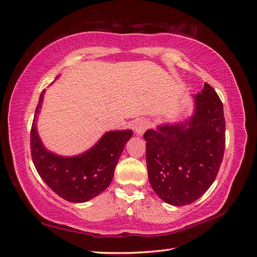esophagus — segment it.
<instances>
[{"label": "esophagus", "instance_id": "obj_1", "mask_svg": "<svg viewBox=\"0 0 257 257\" xmlns=\"http://www.w3.org/2000/svg\"><path fill=\"white\" fill-rule=\"evenodd\" d=\"M151 126V124L146 119H139L136 121L134 124V131L138 135H143L145 133V131Z\"/></svg>", "mask_w": 257, "mask_h": 257}]
</instances>
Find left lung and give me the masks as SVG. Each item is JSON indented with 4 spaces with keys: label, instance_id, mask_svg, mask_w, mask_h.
I'll use <instances>...</instances> for the list:
<instances>
[{
    "label": "left lung",
    "instance_id": "left-lung-1",
    "mask_svg": "<svg viewBox=\"0 0 257 257\" xmlns=\"http://www.w3.org/2000/svg\"><path fill=\"white\" fill-rule=\"evenodd\" d=\"M191 99L189 117L144 134L151 186L162 200L176 207L192 203L209 189L224 154L225 119L218 94L204 83L201 93Z\"/></svg>",
    "mask_w": 257,
    "mask_h": 257
}]
</instances>
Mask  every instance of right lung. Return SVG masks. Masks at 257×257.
<instances>
[{
  "mask_svg": "<svg viewBox=\"0 0 257 257\" xmlns=\"http://www.w3.org/2000/svg\"><path fill=\"white\" fill-rule=\"evenodd\" d=\"M44 95L45 90L39 96L31 131L34 165L42 179L59 197L69 202H87L110 186L118 158L133 135L132 130L109 131L79 155H58L45 147L38 134L37 121Z\"/></svg>",
  "mask_w": 257,
  "mask_h": 257,
  "instance_id": "add662e5",
  "label": "right lung"
}]
</instances>
